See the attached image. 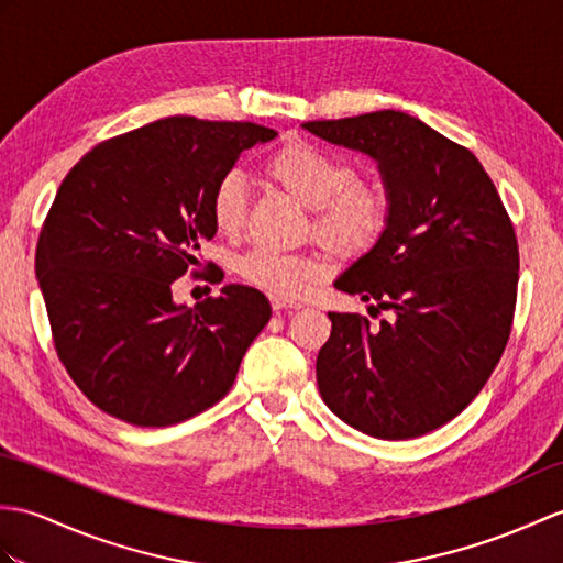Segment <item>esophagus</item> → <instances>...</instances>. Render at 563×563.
<instances>
[{
  "mask_svg": "<svg viewBox=\"0 0 563 563\" xmlns=\"http://www.w3.org/2000/svg\"><path fill=\"white\" fill-rule=\"evenodd\" d=\"M271 305L276 311H295V309H302L299 302H290V299H283V297H273Z\"/></svg>",
  "mask_w": 563,
  "mask_h": 563,
  "instance_id": "1",
  "label": "esophagus"
}]
</instances>
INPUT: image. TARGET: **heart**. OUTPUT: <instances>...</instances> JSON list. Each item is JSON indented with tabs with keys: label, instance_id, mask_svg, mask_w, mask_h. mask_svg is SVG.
<instances>
[{
	"label": "heart",
	"instance_id": "heart-1",
	"mask_svg": "<svg viewBox=\"0 0 563 563\" xmlns=\"http://www.w3.org/2000/svg\"><path fill=\"white\" fill-rule=\"evenodd\" d=\"M268 177L302 206L313 208V232L338 254H362L378 240L388 218L384 189L352 181L355 173L331 153L307 141L278 148L266 161ZM246 189L238 173L218 181L211 199L216 228L234 234L244 222ZM242 278L276 297H299L319 276L317 261L273 250H254L240 261Z\"/></svg>",
	"mask_w": 563,
	"mask_h": 563
}]
</instances>
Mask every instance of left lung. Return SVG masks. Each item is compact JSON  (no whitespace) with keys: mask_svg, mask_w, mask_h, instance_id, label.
Listing matches in <instances>:
<instances>
[{"mask_svg":"<svg viewBox=\"0 0 563 563\" xmlns=\"http://www.w3.org/2000/svg\"><path fill=\"white\" fill-rule=\"evenodd\" d=\"M305 132L376 163L388 218L333 280L390 321L335 313L319 350L323 402L376 439L422 437L461 415L511 333L518 242L473 153L412 114L382 110L305 122Z\"/></svg>","mask_w":563,"mask_h":563,"instance_id":"obj_1","label":"left lung"}]
</instances>
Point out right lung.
<instances>
[{
  "instance_id": "add662e5",
  "label": "right lung",
  "mask_w": 563,
  "mask_h": 563,
  "mask_svg": "<svg viewBox=\"0 0 563 563\" xmlns=\"http://www.w3.org/2000/svg\"><path fill=\"white\" fill-rule=\"evenodd\" d=\"M276 136L252 122L165 117L98 143L64 177L35 276L57 355L102 412L167 427L232 388L271 319L266 295L225 285L187 307L173 283L216 238L218 181L242 151Z\"/></svg>"
}]
</instances>
